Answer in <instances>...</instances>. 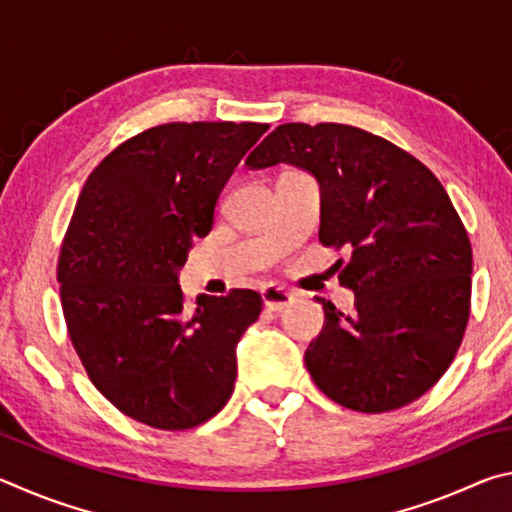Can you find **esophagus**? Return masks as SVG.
<instances>
[{"label":"esophagus","mask_w":512,"mask_h":512,"mask_svg":"<svg viewBox=\"0 0 512 512\" xmlns=\"http://www.w3.org/2000/svg\"><path fill=\"white\" fill-rule=\"evenodd\" d=\"M262 300H264V307L268 311H284L287 307H291L293 302H296V296L282 287H266L262 291Z\"/></svg>","instance_id":"1"}]
</instances>
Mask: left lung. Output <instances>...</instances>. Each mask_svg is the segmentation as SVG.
<instances>
[{"label": "left lung", "mask_w": 512, "mask_h": 512, "mask_svg": "<svg viewBox=\"0 0 512 512\" xmlns=\"http://www.w3.org/2000/svg\"><path fill=\"white\" fill-rule=\"evenodd\" d=\"M291 164L320 187L323 246L350 250L339 282L354 311L332 302L305 363L329 400L384 413L445 375L470 318L472 246L440 180L384 137L345 124H282L248 169Z\"/></svg>", "instance_id": "left-lung-1"}]
</instances>
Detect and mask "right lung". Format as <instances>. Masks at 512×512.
<instances>
[{"label": "right lung", "mask_w": 512, "mask_h": 512, "mask_svg": "<svg viewBox=\"0 0 512 512\" xmlns=\"http://www.w3.org/2000/svg\"><path fill=\"white\" fill-rule=\"evenodd\" d=\"M268 124H162L119 144L85 180L60 248L69 339L121 413L180 431L230 400L237 343L262 296L232 289L187 309L178 273L241 158Z\"/></svg>", "instance_id": "obj_1"}]
</instances>
